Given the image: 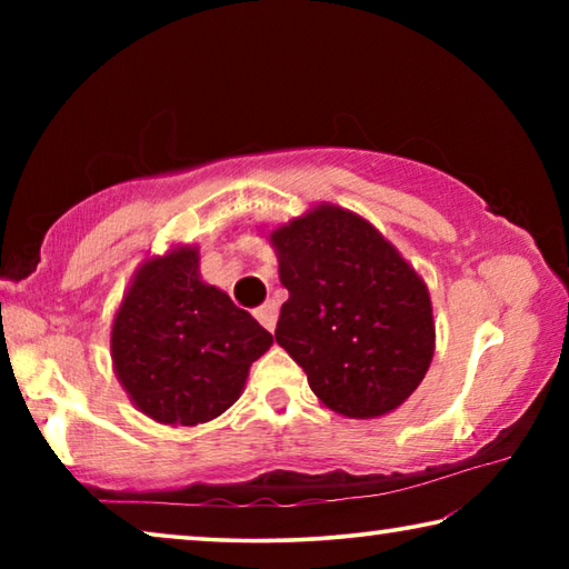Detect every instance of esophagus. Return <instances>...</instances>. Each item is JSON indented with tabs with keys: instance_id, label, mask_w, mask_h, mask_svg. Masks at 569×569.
I'll use <instances>...</instances> for the list:
<instances>
[{
	"instance_id": "1",
	"label": "esophagus",
	"mask_w": 569,
	"mask_h": 569,
	"mask_svg": "<svg viewBox=\"0 0 569 569\" xmlns=\"http://www.w3.org/2000/svg\"><path fill=\"white\" fill-rule=\"evenodd\" d=\"M256 319L261 321L268 331H273L278 321V306L273 301H268L261 308H256Z\"/></svg>"
}]
</instances>
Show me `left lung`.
<instances>
[{"label":"left lung","mask_w":569,"mask_h":569,"mask_svg":"<svg viewBox=\"0 0 569 569\" xmlns=\"http://www.w3.org/2000/svg\"><path fill=\"white\" fill-rule=\"evenodd\" d=\"M288 288L276 341L326 409L377 419L427 377L437 331L429 288L369 220L333 203L268 233Z\"/></svg>","instance_id":"obj_1"}]
</instances>
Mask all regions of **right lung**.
Masks as SVG:
<instances>
[{
	"instance_id": "obj_1",
	"label": "right lung",
	"mask_w": 569,
	"mask_h": 569,
	"mask_svg": "<svg viewBox=\"0 0 569 569\" xmlns=\"http://www.w3.org/2000/svg\"><path fill=\"white\" fill-rule=\"evenodd\" d=\"M273 336L200 276L198 246L138 266L114 311V377L146 417L198 427L233 407Z\"/></svg>"
}]
</instances>
